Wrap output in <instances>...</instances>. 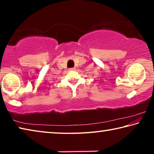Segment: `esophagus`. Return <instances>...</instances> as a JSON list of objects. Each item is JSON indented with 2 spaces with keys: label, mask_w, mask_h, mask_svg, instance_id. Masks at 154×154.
I'll use <instances>...</instances> for the list:
<instances>
[{
  "label": "esophagus",
  "mask_w": 154,
  "mask_h": 154,
  "mask_svg": "<svg viewBox=\"0 0 154 154\" xmlns=\"http://www.w3.org/2000/svg\"><path fill=\"white\" fill-rule=\"evenodd\" d=\"M70 70H75V68H71V69H70Z\"/></svg>",
  "instance_id": "esophagus-1"
}]
</instances>
